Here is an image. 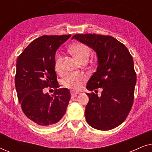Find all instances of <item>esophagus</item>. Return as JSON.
<instances>
[{"instance_id":"34e87169","label":"esophagus","mask_w":152,"mask_h":152,"mask_svg":"<svg viewBox=\"0 0 152 152\" xmlns=\"http://www.w3.org/2000/svg\"><path fill=\"white\" fill-rule=\"evenodd\" d=\"M70 94H71V96L73 97H76L77 96V94H79L78 92H73V91H72L71 93H70Z\"/></svg>"}]
</instances>
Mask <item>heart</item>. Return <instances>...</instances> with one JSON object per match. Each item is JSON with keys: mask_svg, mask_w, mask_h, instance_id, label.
<instances>
[{"mask_svg": "<svg viewBox=\"0 0 152 152\" xmlns=\"http://www.w3.org/2000/svg\"><path fill=\"white\" fill-rule=\"evenodd\" d=\"M69 52L79 61L88 60L91 54V49L88 45L82 43H76L69 48ZM55 68L57 72H61L63 68V57L61 54L56 56ZM86 80V77L83 74L73 73L68 75L63 80V84L66 88L73 91H78L82 87L83 83Z\"/></svg>", "mask_w": 152, "mask_h": 152, "instance_id": "1", "label": "heart"}]
</instances>
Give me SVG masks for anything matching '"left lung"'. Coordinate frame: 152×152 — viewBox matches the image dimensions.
Returning <instances> with one entry per match:
<instances>
[{"instance_id": "8db88e82", "label": "left lung", "mask_w": 152, "mask_h": 152, "mask_svg": "<svg viewBox=\"0 0 152 152\" xmlns=\"http://www.w3.org/2000/svg\"><path fill=\"white\" fill-rule=\"evenodd\" d=\"M96 52L97 68L87 83L88 91L102 88L100 96L86 93L87 123L98 130L117 127L126 120L132 109L136 84L132 56L123 43L111 36L77 34L72 37Z\"/></svg>"}]
</instances>
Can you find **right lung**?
I'll list each match as a JSON object with an SVG mask.
<instances>
[{
	"instance_id": "1",
	"label": "right lung",
	"mask_w": 152,
	"mask_h": 152,
	"mask_svg": "<svg viewBox=\"0 0 152 152\" xmlns=\"http://www.w3.org/2000/svg\"><path fill=\"white\" fill-rule=\"evenodd\" d=\"M68 35H43L32 41L16 61L15 86L22 111L32 123L40 126L57 123L66 113L70 99L68 88L56 89L54 95L43 88H59L55 71V53Z\"/></svg>"
}]
</instances>
